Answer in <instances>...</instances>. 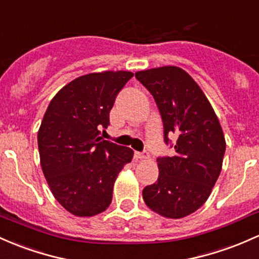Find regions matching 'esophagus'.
Masks as SVG:
<instances>
[{"mask_svg":"<svg viewBox=\"0 0 259 259\" xmlns=\"http://www.w3.org/2000/svg\"><path fill=\"white\" fill-rule=\"evenodd\" d=\"M135 158H138V160H149L150 155H149V152H146V151H144V152L136 151Z\"/></svg>","mask_w":259,"mask_h":259,"instance_id":"esophagus-1","label":"esophagus"}]
</instances>
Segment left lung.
<instances>
[{
	"mask_svg": "<svg viewBox=\"0 0 259 259\" xmlns=\"http://www.w3.org/2000/svg\"><path fill=\"white\" fill-rule=\"evenodd\" d=\"M135 77L155 98L164 143L176 139L175 155L158 157V180L145 187L143 198L152 211L181 219L208 200L223 168L226 141L209 99L187 71L162 66L138 71Z\"/></svg>",
	"mask_w": 259,
	"mask_h": 259,
	"instance_id": "obj_1",
	"label": "left lung"
}]
</instances>
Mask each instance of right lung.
Here are the masks:
<instances>
[{
    "label": "right lung",
    "instance_id": "right-lung-1",
    "mask_svg": "<svg viewBox=\"0 0 259 259\" xmlns=\"http://www.w3.org/2000/svg\"><path fill=\"white\" fill-rule=\"evenodd\" d=\"M134 76L102 71L79 76L51 99L38 130L40 164L54 198L75 217L90 218L112 203L119 172L134 151L102 140L116 95Z\"/></svg>",
    "mask_w": 259,
    "mask_h": 259
}]
</instances>
